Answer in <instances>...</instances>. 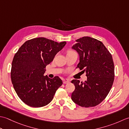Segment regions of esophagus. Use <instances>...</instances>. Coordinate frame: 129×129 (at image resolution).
Instances as JSON below:
<instances>
[{
    "label": "esophagus",
    "mask_w": 129,
    "mask_h": 129,
    "mask_svg": "<svg viewBox=\"0 0 129 129\" xmlns=\"http://www.w3.org/2000/svg\"><path fill=\"white\" fill-rule=\"evenodd\" d=\"M69 82H70L69 79H64V80H63V83L65 84L69 83Z\"/></svg>",
    "instance_id": "esophagus-1"
}]
</instances>
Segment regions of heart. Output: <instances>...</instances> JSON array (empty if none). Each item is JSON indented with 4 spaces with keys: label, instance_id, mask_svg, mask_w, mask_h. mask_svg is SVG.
I'll return each mask as SVG.
<instances>
[{
    "label": "heart",
    "instance_id": "heart-1",
    "mask_svg": "<svg viewBox=\"0 0 129 129\" xmlns=\"http://www.w3.org/2000/svg\"><path fill=\"white\" fill-rule=\"evenodd\" d=\"M71 52H73V51H68V53H71Z\"/></svg>",
    "mask_w": 129,
    "mask_h": 129
}]
</instances>
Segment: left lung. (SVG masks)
<instances>
[{"label":"left lung","mask_w":129,"mask_h":129,"mask_svg":"<svg viewBox=\"0 0 129 129\" xmlns=\"http://www.w3.org/2000/svg\"><path fill=\"white\" fill-rule=\"evenodd\" d=\"M72 49L78 52L77 68L85 72L87 80L72 83L75 89L72 99L81 107L98 105L105 99L113 84L114 64L113 57L103 43L94 38L84 37L76 40Z\"/></svg>","instance_id":"8db88e82"}]
</instances>
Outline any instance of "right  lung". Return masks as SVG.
<instances>
[{
    "label": "right lung",
    "instance_id": "obj_1",
    "mask_svg": "<svg viewBox=\"0 0 129 129\" xmlns=\"http://www.w3.org/2000/svg\"><path fill=\"white\" fill-rule=\"evenodd\" d=\"M66 44L45 38H34L24 43L15 54L11 79L16 94L26 105L40 108L53 100L62 81L59 76L50 79L44 74L46 65Z\"/></svg>",
    "mask_w": 129,
    "mask_h": 129
}]
</instances>
